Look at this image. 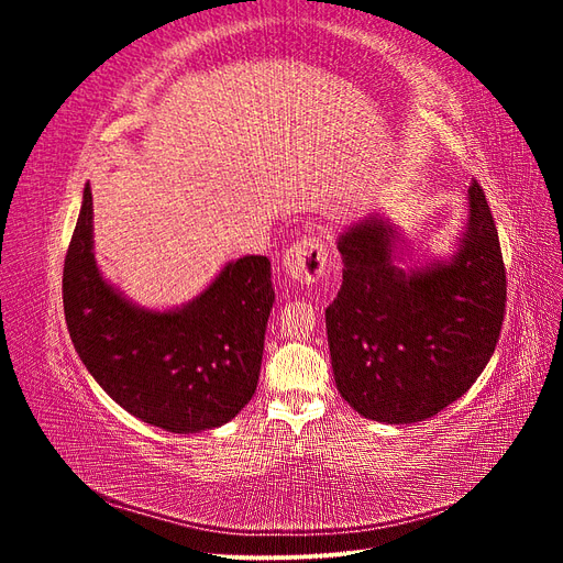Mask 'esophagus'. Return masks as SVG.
Returning a JSON list of instances; mask_svg holds the SVG:
<instances>
[{
  "mask_svg": "<svg viewBox=\"0 0 563 563\" xmlns=\"http://www.w3.org/2000/svg\"><path fill=\"white\" fill-rule=\"evenodd\" d=\"M329 251L319 234H305L284 253V267L288 277L300 284H312L327 275Z\"/></svg>",
  "mask_w": 563,
  "mask_h": 563,
  "instance_id": "1",
  "label": "esophagus"
}]
</instances>
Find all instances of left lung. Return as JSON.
Masks as SVG:
<instances>
[{"label":"left lung","instance_id":"8db88e82","mask_svg":"<svg viewBox=\"0 0 563 563\" xmlns=\"http://www.w3.org/2000/svg\"><path fill=\"white\" fill-rule=\"evenodd\" d=\"M470 223L453 261L406 272L395 230L380 218L338 236L343 286L327 308L338 391L368 420L432 418L486 368L503 329L507 279L482 185H470Z\"/></svg>","mask_w":563,"mask_h":563}]
</instances>
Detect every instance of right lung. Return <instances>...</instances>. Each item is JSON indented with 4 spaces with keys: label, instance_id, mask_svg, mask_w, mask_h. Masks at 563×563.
<instances>
[{
    "label": "right lung",
    "instance_id": "add662e5",
    "mask_svg": "<svg viewBox=\"0 0 563 563\" xmlns=\"http://www.w3.org/2000/svg\"><path fill=\"white\" fill-rule=\"evenodd\" d=\"M91 201L87 185L63 267L65 321L84 366L131 416L166 432L232 420L258 387L275 302L269 261L246 255L228 263L180 310H141L100 277Z\"/></svg>",
    "mask_w": 563,
    "mask_h": 563
}]
</instances>
